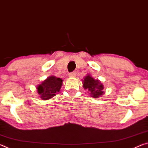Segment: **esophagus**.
<instances>
[{
  "mask_svg": "<svg viewBox=\"0 0 148 148\" xmlns=\"http://www.w3.org/2000/svg\"><path fill=\"white\" fill-rule=\"evenodd\" d=\"M76 72H71V73H69V76L71 77H76Z\"/></svg>",
  "mask_w": 148,
  "mask_h": 148,
  "instance_id": "1",
  "label": "esophagus"
}]
</instances>
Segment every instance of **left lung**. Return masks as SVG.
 I'll use <instances>...</instances> for the list:
<instances>
[{"mask_svg":"<svg viewBox=\"0 0 148 148\" xmlns=\"http://www.w3.org/2000/svg\"><path fill=\"white\" fill-rule=\"evenodd\" d=\"M83 82V87L89 91L90 96L97 99L104 94V86L99 79H95L91 75L87 74L84 77Z\"/></svg>","mask_w":148,"mask_h":148,"instance_id":"obj_1","label":"left lung"}]
</instances>
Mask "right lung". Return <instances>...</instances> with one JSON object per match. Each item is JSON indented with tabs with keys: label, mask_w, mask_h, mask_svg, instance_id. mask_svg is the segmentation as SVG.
Returning a JSON list of instances; mask_svg holds the SVG:
<instances>
[{
	"label": "right lung",
	"mask_w": 148,
	"mask_h": 148,
	"mask_svg": "<svg viewBox=\"0 0 148 148\" xmlns=\"http://www.w3.org/2000/svg\"><path fill=\"white\" fill-rule=\"evenodd\" d=\"M62 85V79L60 77L51 76L37 86V91L42 100H48L56 96L59 92Z\"/></svg>",
	"instance_id": "1"
}]
</instances>
